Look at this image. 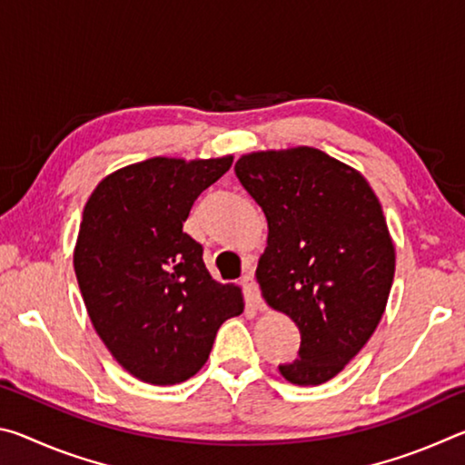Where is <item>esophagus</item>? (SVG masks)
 Wrapping results in <instances>:
<instances>
[{"instance_id": "34e87169", "label": "esophagus", "mask_w": 465, "mask_h": 465, "mask_svg": "<svg viewBox=\"0 0 465 465\" xmlns=\"http://www.w3.org/2000/svg\"><path fill=\"white\" fill-rule=\"evenodd\" d=\"M242 285H243V289H246V293L252 299V303H254V308L262 312L264 310V299L261 295V287H258V282L254 279V272L248 271L246 274H243Z\"/></svg>"}]
</instances>
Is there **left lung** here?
Listing matches in <instances>:
<instances>
[{
  "mask_svg": "<svg viewBox=\"0 0 465 465\" xmlns=\"http://www.w3.org/2000/svg\"><path fill=\"white\" fill-rule=\"evenodd\" d=\"M235 176L269 222L256 281L264 302L302 334L279 365L295 385L332 380L363 349L388 303L396 252L367 180L313 147L256 152Z\"/></svg>",
  "mask_w": 465,
  "mask_h": 465,
  "instance_id": "left-lung-1",
  "label": "left lung"
}]
</instances>
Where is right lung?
<instances>
[{
    "mask_svg": "<svg viewBox=\"0 0 465 465\" xmlns=\"http://www.w3.org/2000/svg\"><path fill=\"white\" fill-rule=\"evenodd\" d=\"M233 162L152 157L94 188L74 252L88 316L113 357L153 385L186 381L207 363L219 326L243 312L203 246L183 232L193 204Z\"/></svg>",
    "mask_w": 465,
    "mask_h": 465,
    "instance_id": "right-lung-1",
    "label": "right lung"
}]
</instances>
